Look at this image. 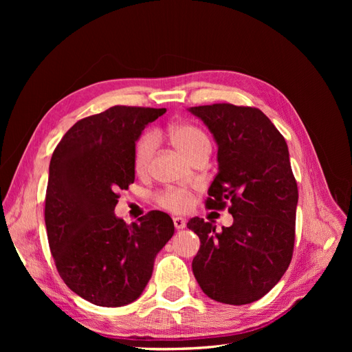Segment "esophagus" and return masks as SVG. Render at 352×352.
<instances>
[{"label":"esophagus","mask_w":352,"mask_h":352,"mask_svg":"<svg viewBox=\"0 0 352 352\" xmlns=\"http://www.w3.org/2000/svg\"><path fill=\"white\" fill-rule=\"evenodd\" d=\"M173 223H175V228H176L177 230H182V229L186 226L185 219H184V217H179V216L173 217Z\"/></svg>","instance_id":"esophagus-1"}]
</instances>
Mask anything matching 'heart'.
Returning <instances> with one entry per match:
<instances>
[{
  "label": "heart",
  "instance_id": "b5f03b06",
  "mask_svg": "<svg viewBox=\"0 0 352 352\" xmlns=\"http://www.w3.org/2000/svg\"><path fill=\"white\" fill-rule=\"evenodd\" d=\"M168 138L170 142L179 153H182L185 157L190 158L197 153L202 150H210V141L206 133L197 126L192 124H173L168 127ZM155 150V138L153 135H145L142 140L138 142L136 151H135V170L136 173H145L150 166L151 157ZM158 202L163 208L173 211V212H182L190 207L192 202V195L185 188H170L164 192L158 195Z\"/></svg>",
  "mask_w": 352,
  "mask_h": 352
}]
</instances>
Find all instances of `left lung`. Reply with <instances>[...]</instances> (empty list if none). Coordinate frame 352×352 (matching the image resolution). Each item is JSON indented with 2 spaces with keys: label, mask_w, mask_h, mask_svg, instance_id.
Wrapping results in <instances>:
<instances>
[{
  "label": "left lung",
  "mask_w": 352,
  "mask_h": 352,
  "mask_svg": "<svg viewBox=\"0 0 352 352\" xmlns=\"http://www.w3.org/2000/svg\"><path fill=\"white\" fill-rule=\"evenodd\" d=\"M217 144L219 172L207 208L229 202L233 223L216 232L194 217L199 238L192 272L211 300L243 305L260 300L289 267L295 241L298 186L285 138L261 110L233 104L189 107Z\"/></svg>",
  "instance_id": "1"
}]
</instances>
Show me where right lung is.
Here are the masks:
<instances>
[{
    "label": "right lung",
    "instance_id": "obj_1",
    "mask_svg": "<svg viewBox=\"0 0 352 352\" xmlns=\"http://www.w3.org/2000/svg\"><path fill=\"white\" fill-rule=\"evenodd\" d=\"M166 109L114 105L74 123L52 153L45 226L61 279L95 305L122 307L144 292L157 254L173 236L167 212L132 225L114 214L135 180V146Z\"/></svg>",
    "mask_w": 352,
    "mask_h": 352
}]
</instances>
